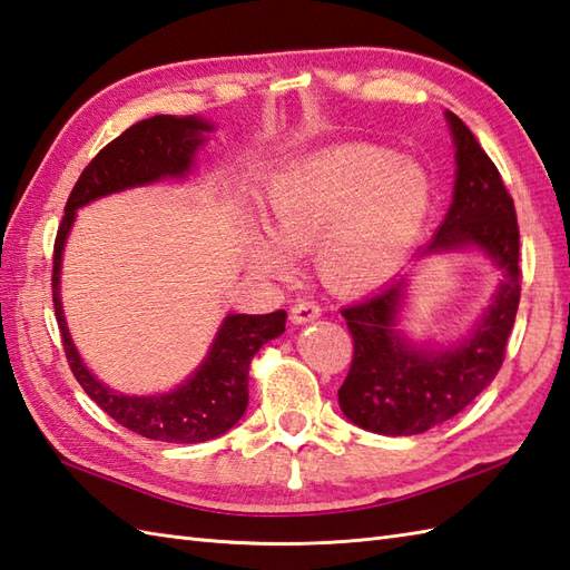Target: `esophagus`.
Returning a JSON list of instances; mask_svg holds the SVG:
<instances>
[{
    "label": "esophagus",
    "mask_w": 570,
    "mask_h": 570,
    "mask_svg": "<svg viewBox=\"0 0 570 570\" xmlns=\"http://www.w3.org/2000/svg\"><path fill=\"white\" fill-rule=\"evenodd\" d=\"M321 313H323L321 303H317L315 298H303V301H296L294 306H291V321H294V323H311Z\"/></svg>",
    "instance_id": "1"
}]
</instances>
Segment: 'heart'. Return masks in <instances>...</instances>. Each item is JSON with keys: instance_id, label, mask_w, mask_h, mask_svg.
<instances>
[{"instance_id": "1", "label": "heart", "mask_w": 570, "mask_h": 570, "mask_svg": "<svg viewBox=\"0 0 570 570\" xmlns=\"http://www.w3.org/2000/svg\"><path fill=\"white\" fill-rule=\"evenodd\" d=\"M432 181L415 163L376 145H347L274 175L262 191L272 237L255 243L262 272L286 274L288 247L321 240L337 286H374L401 267L432 210Z\"/></svg>"}]
</instances>
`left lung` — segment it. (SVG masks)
<instances>
[{"label":"left lung","instance_id":"8db88e82","mask_svg":"<svg viewBox=\"0 0 570 570\" xmlns=\"http://www.w3.org/2000/svg\"><path fill=\"white\" fill-rule=\"evenodd\" d=\"M456 145L454 202L428 253L481 247L502 269V284L473 335L456 350L413 347L395 333L405 279L342 308L354 352L340 407L368 432L403 436L428 432L461 413L505 362L508 337L520 306V225L514 202L491 157L469 126L446 111Z\"/></svg>","mask_w":570,"mask_h":570}]
</instances>
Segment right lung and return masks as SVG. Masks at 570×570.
Instances as JSON below:
<instances>
[{
	"label": "right lung",
	"mask_w": 570,
	"mask_h": 570,
	"mask_svg": "<svg viewBox=\"0 0 570 570\" xmlns=\"http://www.w3.org/2000/svg\"><path fill=\"white\" fill-rule=\"evenodd\" d=\"M202 130H210L202 118L153 116L104 145L72 187L52 247V306H56L62 350L79 386L118 425L148 440L177 444L214 440L243 417L249 399V364L264 342L284 333L286 311L225 317L206 362L177 391L150 395V399L114 393L87 372L70 340L60 303V257L79 206L136 184L184 175L191 167L194 150L202 145Z\"/></svg>",
	"instance_id": "1"
}]
</instances>
